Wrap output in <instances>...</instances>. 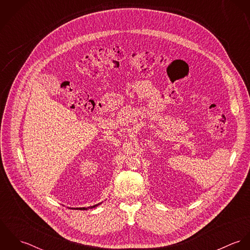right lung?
Returning <instances> with one entry per match:
<instances>
[{
  "label": "right lung",
  "instance_id": "add662e5",
  "mask_svg": "<svg viewBox=\"0 0 250 250\" xmlns=\"http://www.w3.org/2000/svg\"><path fill=\"white\" fill-rule=\"evenodd\" d=\"M96 206H98V205L90 206V207H87V208H77V209H79V210H87V209H90V208H94V207H96Z\"/></svg>",
  "mask_w": 250,
  "mask_h": 250
}]
</instances>
